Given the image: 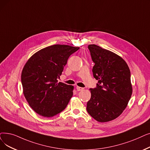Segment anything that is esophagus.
<instances>
[{"mask_svg": "<svg viewBox=\"0 0 150 150\" xmlns=\"http://www.w3.org/2000/svg\"><path fill=\"white\" fill-rule=\"evenodd\" d=\"M76 90L78 91H82V90H83V88H81V87H79V86H76Z\"/></svg>", "mask_w": 150, "mask_h": 150, "instance_id": "esophagus-1", "label": "esophagus"}]
</instances>
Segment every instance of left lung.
<instances>
[{
    "instance_id": "obj_1",
    "label": "left lung",
    "mask_w": 150,
    "mask_h": 150,
    "mask_svg": "<svg viewBox=\"0 0 150 150\" xmlns=\"http://www.w3.org/2000/svg\"><path fill=\"white\" fill-rule=\"evenodd\" d=\"M94 62L93 76L98 80L89 90L87 112L96 121L104 122L116 119L126 108L132 93L131 71L121 57L96 45H89Z\"/></svg>"
}]
</instances>
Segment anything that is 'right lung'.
<instances>
[{
	"instance_id": "right-lung-1",
	"label": "right lung",
	"mask_w": 150,
	"mask_h": 150,
	"mask_svg": "<svg viewBox=\"0 0 150 150\" xmlns=\"http://www.w3.org/2000/svg\"><path fill=\"white\" fill-rule=\"evenodd\" d=\"M79 47L54 45L32 55L21 73L23 94L30 107L43 117L54 116L66 108L74 86L58 83L69 56Z\"/></svg>"
}]
</instances>
